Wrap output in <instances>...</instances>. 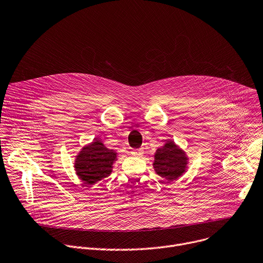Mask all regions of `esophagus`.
I'll use <instances>...</instances> for the list:
<instances>
[{"label": "esophagus", "mask_w": 263, "mask_h": 263, "mask_svg": "<svg viewBox=\"0 0 263 263\" xmlns=\"http://www.w3.org/2000/svg\"><path fill=\"white\" fill-rule=\"evenodd\" d=\"M130 154H132L133 156H140V155L143 154V151H142V149H135V151H132Z\"/></svg>", "instance_id": "esophagus-1"}]
</instances>
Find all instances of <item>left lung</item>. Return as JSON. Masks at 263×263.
<instances>
[{"label":"left lung","instance_id":"left-lung-1","mask_svg":"<svg viewBox=\"0 0 263 263\" xmlns=\"http://www.w3.org/2000/svg\"><path fill=\"white\" fill-rule=\"evenodd\" d=\"M187 164L189 157L185 152L173 140H167L163 146L156 151L153 166L156 174L172 182L183 176L187 170Z\"/></svg>","mask_w":263,"mask_h":263}]
</instances>
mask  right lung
Returning a JSON list of instances; mask_svg holds the SVG:
<instances>
[{
  "label": "right lung",
  "mask_w": 263,
  "mask_h": 263,
  "mask_svg": "<svg viewBox=\"0 0 263 263\" xmlns=\"http://www.w3.org/2000/svg\"><path fill=\"white\" fill-rule=\"evenodd\" d=\"M117 155L116 151L107 148L102 141L95 139L76 156L73 167L78 178L85 184L92 185L108 177Z\"/></svg>",
  "instance_id": "1"
}]
</instances>
